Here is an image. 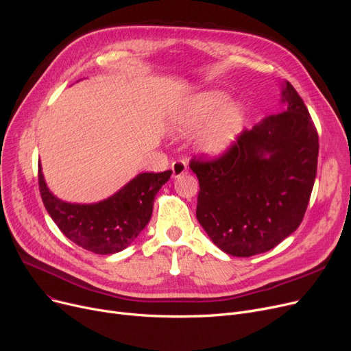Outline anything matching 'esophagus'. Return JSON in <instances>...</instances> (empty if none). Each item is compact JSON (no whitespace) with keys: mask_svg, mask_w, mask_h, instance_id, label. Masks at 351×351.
<instances>
[{"mask_svg":"<svg viewBox=\"0 0 351 351\" xmlns=\"http://www.w3.org/2000/svg\"><path fill=\"white\" fill-rule=\"evenodd\" d=\"M171 168H172V172H173V178H178V176H180L182 173L186 172L188 165H186V162L183 160V159H178V160H173V162H172Z\"/></svg>","mask_w":351,"mask_h":351,"instance_id":"34e87169","label":"esophagus"}]
</instances>
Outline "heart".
<instances>
[{"mask_svg":"<svg viewBox=\"0 0 351 351\" xmlns=\"http://www.w3.org/2000/svg\"><path fill=\"white\" fill-rule=\"evenodd\" d=\"M229 97L220 90H206L195 95L179 117L183 131H195L213 121L202 131L197 146L209 156L223 155L234 143L243 125V109L229 104Z\"/></svg>","mask_w":351,"mask_h":351,"instance_id":"heart-1","label":"heart"}]
</instances>
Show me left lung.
I'll use <instances>...</instances> for the list:
<instances>
[{
    "mask_svg": "<svg viewBox=\"0 0 351 351\" xmlns=\"http://www.w3.org/2000/svg\"><path fill=\"white\" fill-rule=\"evenodd\" d=\"M283 102L282 114L245 129L223 155L193 156L189 162L200 188L196 217L228 254L265 253L304 217L317 173L319 135L303 99L287 81Z\"/></svg>",
    "mask_w": 351,
    "mask_h": 351,
    "instance_id": "1",
    "label": "left lung"
}]
</instances>
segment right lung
Listing matches in <instances>:
<instances>
[{
	"instance_id": "add662e5",
	"label": "right lung",
	"mask_w": 351,
	"mask_h": 351,
	"mask_svg": "<svg viewBox=\"0 0 351 351\" xmlns=\"http://www.w3.org/2000/svg\"><path fill=\"white\" fill-rule=\"evenodd\" d=\"M172 171L141 173L119 192L94 205L66 204L55 197L38 168L44 206L71 242L97 254H112L131 245L149 222L154 200Z\"/></svg>"
}]
</instances>
